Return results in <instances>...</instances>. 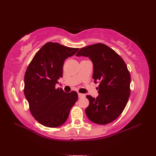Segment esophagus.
I'll use <instances>...</instances> for the list:
<instances>
[{
  "label": "esophagus",
  "mask_w": 156,
  "mask_h": 156,
  "mask_svg": "<svg viewBox=\"0 0 156 156\" xmlns=\"http://www.w3.org/2000/svg\"><path fill=\"white\" fill-rule=\"evenodd\" d=\"M78 97L79 98H82V97H85V94H81V93H78Z\"/></svg>",
  "instance_id": "1"
}]
</instances>
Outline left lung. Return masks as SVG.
<instances>
[{"label":"left lung","instance_id":"obj_1","mask_svg":"<svg viewBox=\"0 0 156 156\" xmlns=\"http://www.w3.org/2000/svg\"><path fill=\"white\" fill-rule=\"evenodd\" d=\"M76 56H84L93 64L92 78L99 82L98 96L90 95L85 112L89 120L107 125L118 118L123 111L130 96V74L125 62L107 45L97 44L81 48Z\"/></svg>","mask_w":156,"mask_h":156}]
</instances>
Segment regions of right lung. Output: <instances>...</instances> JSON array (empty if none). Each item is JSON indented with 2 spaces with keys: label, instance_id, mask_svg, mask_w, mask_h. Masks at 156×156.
<instances>
[{
  "label": "right lung",
  "instance_id": "add662e5",
  "mask_svg": "<svg viewBox=\"0 0 156 156\" xmlns=\"http://www.w3.org/2000/svg\"><path fill=\"white\" fill-rule=\"evenodd\" d=\"M78 49L48 42L36 53L26 70L24 94L29 110L35 120L45 127L64 124L78 100L76 92L66 93L55 87L63 76L65 59Z\"/></svg>",
  "mask_w": 156,
  "mask_h": 156
}]
</instances>
